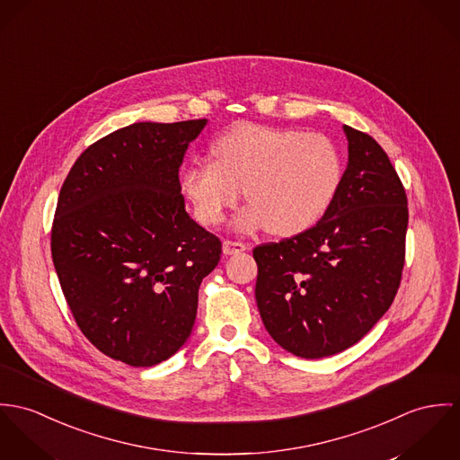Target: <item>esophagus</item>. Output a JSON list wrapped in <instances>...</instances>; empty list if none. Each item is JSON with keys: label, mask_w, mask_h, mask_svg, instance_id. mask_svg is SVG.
Wrapping results in <instances>:
<instances>
[{"label": "esophagus", "mask_w": 460, "mask_h": 460, "mask_svg": "<svg viewBox=\"0 0 460 460\" xmlns=\"http://www.w3.org/2000/svg\"><path fill=\"white\" fill-rule=\"evenodd\" d=\"M222 251L226 255H234L247 251V245L242 243V242H233V240H226L224 245H222Z\"/></svg>", "instance_id": "1"}]
</instances>
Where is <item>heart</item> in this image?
Returning a JSON list of instances; mask_svg holds the SVG:
<instances>
[{"instance_id":"b5f03b06","label":"heart","mask_w":460,"mask_h":460,"mask_svg":"<svg viewBox=\"0 0 460 460\" xmlns=\"http://www.w3.org/2000/svg\"><path fill=\"white\" fill-rule=\"evenodd\" d=\"M215 160H194L181 187L205 226H218L238 205L247 206L234 226L254 231L266 226L275 236H293L323 218L333 205L342 176L335 143L315 132L240 123L211 146Z\"/></svg>"}]
</instances>
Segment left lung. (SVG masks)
<instances>
[{"instance_id": "obj_1", "label": "left lung", "mask_w": 460, "mask_h": 460, "mask_svg": "<svg viewBox=\"0 0 460 460\" xmlns=\"http://www.w3.org/2000/svg\"><path fill=\"white\" fill-rule=\"evenodd\" d=\"M348 167L323 218L254 249L255 302L271 339L300 358L337 355L390 308L406 259L408 198L388 155L344 125Z\"/></svg>"}]
</instances>
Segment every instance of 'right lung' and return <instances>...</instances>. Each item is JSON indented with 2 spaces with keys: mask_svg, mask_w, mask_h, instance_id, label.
Wrapping results in <instances>:
<instances>
[{
  "mask_svg": "<svg viewBox=\"0 0 460 460\" xmlns=\"http://www.w3.org/2000/svg\"><path fill=\"white\" fill-rule=\"evenodd\" d=\"M206 119L141 121L88 146L59 190L52 262L84 337L132 367L190 337L220 240L185 211L180 165Z\"/></svg>",
  "mask_w": 460,
  "mask_h": 460,
  "instance_id": "right-lung-1",
  "label": "right lung"
}]
</instances>
